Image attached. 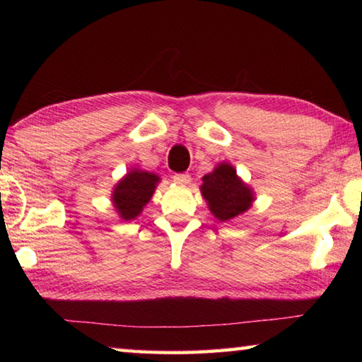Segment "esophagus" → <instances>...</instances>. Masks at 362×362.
Returning <instances> with one entry per match:
<instances>
[{"label": "esophagus", "mask_w": 362, "mask_h": 362, "mask_svg": "<svg viewBox=\"0 0 362 362\" xmlns=\"http://www.w3.org/2000/svg\"><path fill=\"white\" fill-rule=\"evenodd\" d=\"M189 180H192L189 174H175L174 175V182L179 183V185H187V183H189Z\"/></svg>", "instance_id": "1"}]
</instances>
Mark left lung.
<instances>
[{"instance_id": "1", "label": "left lung", "mask_w": 362, "mask_h": 362, "mask_svg": "<svg viewBox=\"0 0 362 362\" xmlns=\"http://www.w3.org/2000/svg\"><path fill=\"white\" fill-rule=\"evenodd\" d=\"M201 194L220 222L241 216L254 203L252 188L238 177L236 169L228 163H220L211 174L203 177Z\"/></svg>"}]
</instances>
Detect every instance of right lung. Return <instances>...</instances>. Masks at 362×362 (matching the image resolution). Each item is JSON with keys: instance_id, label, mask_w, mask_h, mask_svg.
Returning a JSON list of instances; mask_svg holds the SVG:
<instances>
[{"instance_id": "obj_1", "label": "right lung", "mask_w": 362, "mask_h": 362, "mask_svg": "<svg viewBox=\"0 0 362 362\" xmlns=\"http://www.w3.org/2000/svg\"><path fill=\"white\" fill-rule=\"evenodd\" d=\"M159 177L142 169H131L116 183L112 201L122 220H132L144 211L145 204L155 193Z\"/></svg>"}]
</instances>
